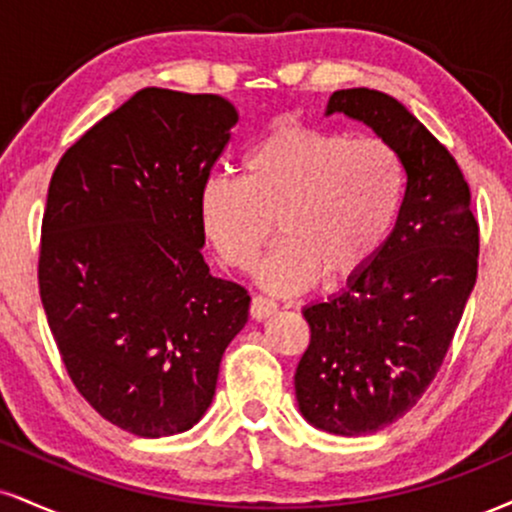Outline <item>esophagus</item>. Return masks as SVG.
I'll return each instance as SVG.
<instances>
[{
  "instance_id": "obj_1",
  "label": "esophagus",
  "mask_w": 512,
  "mask_h": 512,
  "mask_svg": "<svg viewBox=\"0 0 512 512\" xmlns=\"http://www.w3.org/2000/svg\"><path fill=\"white\" fill-rule=\"evenodd\" d=\"M274 312H276L274 300L264 298V295H255V298H252V303H250V317L252 319H257V322H260V319L272 317Z\"/></svg>"
}]
</instances>
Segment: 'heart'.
Masks as SVG:
<instances>
[{"label": "heart", "mask_w": 512, "mask_h": 512, "mask_svg": "<svg viewBox=\"0 0 512 512\" xmlns=\"http://www.w3.org/2000/svg\"><path fill=\"white\" fill-rule=\"evenodd\" d=\"M405 166L381 138L279 123L250 147L243 178L214 174L197 193V217L219 260L248 272L279 226L281 243L257 269L272 293L355 279L396 226Z\"/></svg>", "instance_id": "1"}]
</instances>
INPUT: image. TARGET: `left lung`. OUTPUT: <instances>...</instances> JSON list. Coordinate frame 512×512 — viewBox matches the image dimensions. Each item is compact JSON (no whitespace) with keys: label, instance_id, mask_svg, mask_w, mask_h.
<instances>
[{"label":"left lung","instance_id":"1","mask_svg":"<svg viewBox=\"0 0 512 512\" xmlns=\"http://www.w3.org/2000/svg\"><path fill=\"white\" fill-rule=\"evenodd\" d=\"M329 114L365 123L405 166L384 248L348 288L303 310L310 346L295 369L298 408L312 427L362 436L403 417L434 381L477 281L479 226L453 155L398 100L336 90Z\"/></svg>","mask_w":512,"mask_h":512}]
</instances>
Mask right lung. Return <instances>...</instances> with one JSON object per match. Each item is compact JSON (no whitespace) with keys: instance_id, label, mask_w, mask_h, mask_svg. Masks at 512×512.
Segmentation results:
<instances>
[{"instance_id":"add662e5","label":"right lung","mask_w":512,"mask_h":512,"mask_svg":"<svg viewBox=\"0 0 512 512\" xmlns=\"http://www.w3.org/2000/svg\"><path fill=\"white\" fill-rule=\"evenodd\" d=\"M238 112L145 88L80 135L49 181L40 298L80 396L135 436L186 432L214 398L250 295L209 274L197 193Z\"/></svg>"}]
</instances>
